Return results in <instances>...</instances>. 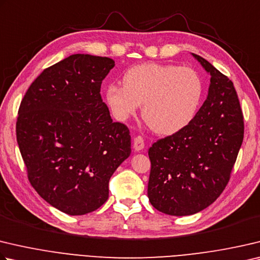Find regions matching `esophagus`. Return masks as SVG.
<instances>
[{"mask_svg":"<svg viewBox=\"0 0 260 260\" xmlns=\"http://www.w3.org/2000/svg\"><path fill=\"white\" fill-rule=\"evenodd\" d=\"M144 145H145V143H144V139L142 138V136H136V138L134 139V149H135V151H141V150H143L144 149Z\"/></svg>","mask_w":260,"mask_h":260,"instance_id":"obj_1","label":"esophagus"}]
</instances>
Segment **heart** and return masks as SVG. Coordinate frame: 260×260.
<instances>
[{
	"label": "heart",
	"mask_w": 260,
	"mask_h": 260,
	"mask_svg": "<svg viewBox=\"0 0 260 260\" xmlns=\"http://www.w3.org/2000/svg\"><path fill=\"white\" fill-rule=\"evenodd\" d=\"M124 86L111 84L106 89V102L116 119L125 121L142 114L154 132L177 133L198 114L205 94V84L192 68L175 64L142 63L134 66L122 77Z\"/></svg>",
	"instance_id": "b5f03b06"
}]
</instances>
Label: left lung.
Instances as JSON below:
<instances>
[{
	"mask_svg": "<svg viewBox=\"0 0 260 260\" xmlns=\"http://www.w3.org/2000/svg\"><path fill=\"white\" fill-rule=\"evenodd\" d=\"M192 55L210 74L206 101L185 128L149 149V200L155 209L172 216L197 214L221 194L244 133L232 81L200 55Z\"/></svg>",
	"mask_w": 260,
	"mask_h": 260,
	"instance_id": "left-lung-1",
	"label": "left lung"
}]
</instances>
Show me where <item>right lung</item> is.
Masks as SVG:
<instances>
[{
  "label": "right lung",
  "instance_id": "add662e5",
  "mask_svg": "<svg viewBox=\"0 0 260 260\" xmlns=\"http://www.w3.org/2000/svg\"><path fill=\"white\" fill-rule=\"evenodd\" d=\"M114 67L107 56L70 55L44 69L19 107L17 142L28 179L64 214L100 208L110 177L131 154L129 129L112 121L100 94Z\"/></svg>",
  "mask_w": 260,
  "mask_h": 260
}]
</instances>
